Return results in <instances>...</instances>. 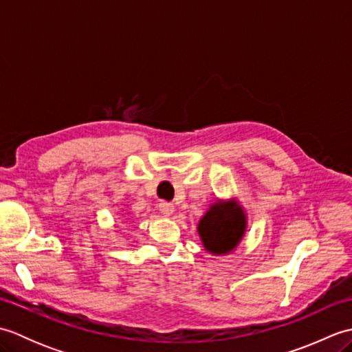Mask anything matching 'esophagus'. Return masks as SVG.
<instances>
[{
  "label": "esophagus",
  "instance_id": "esophagus-1",
  "mask_svg": "<svg viewBox=\"0 0 352 352\" xmlns=\"http://www.w3.org/2000/svg\"><path fill=\"white\" fill-rule=\"evenodd\" d=\"M159 210L164 216H170L172 213H174V206H172L170 203H168V201H160V203H159Z\"/></svg>",
  "mask_w": 352,
  "mask_h": 352
}]
</instances>
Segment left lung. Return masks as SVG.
Returning <instances> with one entry per match:
<instances>
[{"label": "left lung", "instance_id": "1", "mask_svg": "<svg viewBox=\"0 0 352 352\" xmlns=\"http://www.w3.org/2000/svg\"><path fill=\"white\" fill-rule=\"evenodd\" d=\"M207 251L226 254L241 241L245 233V216L234 203L214 204L198 226Z\"/></svg>", "mask_w": 352, "mask_h": 352}]
</instances>
